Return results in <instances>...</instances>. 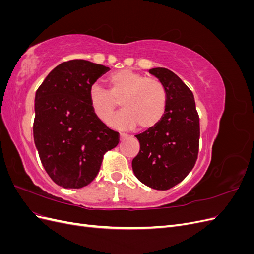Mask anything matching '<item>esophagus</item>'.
<instances>
[{
  "mask_svg": "<svg viewBox=\"0 0 254 254\" xmlns=\"http://www.w3.org/2000/svg\"><path fill=\"white\" fill-rule=\"evenodd\" d=\"M125 136H127V134H125V133H120V139H121V140L124 139Z\"/></svg>",
  "mask_w": 254,
  "mask_h": 254,
  "instance_id": "34e87169",
  "label": "esophagus"
}]
</instances>
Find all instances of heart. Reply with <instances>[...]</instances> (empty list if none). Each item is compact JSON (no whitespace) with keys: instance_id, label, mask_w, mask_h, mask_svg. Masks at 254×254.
<instances>
[{"instance_id":"obj_1","label":"heart","mask_w":254,"mask_h":254,"mask_svg":"<svg viewBox=\"0 0 254 254\" xmlns=\"http://www.w3.org/2000/svg\"><path fill=\"white\" fill-rule=\"evenodd\" d=\"M109 90L94 84L89 90V105L95 117L108 123L121 102L124 108L110 124L115 127H134L147 130L159 124L167 107L164 84L156 78L146 77L124 68L108 77Z\"/></svg>"}]
</instances>
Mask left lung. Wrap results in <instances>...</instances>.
<instances>
[{"mask_svg":"<svg viewBox=\"0 0 254 254\" xmlns=\"http://www.w3.org/2000/svg\"><path fill=\"white\" fill-rule=\"evenodd\" d=\"M149 73L164 84L167 107L158 125L135 135L140 151L132 160V170L145 186L165 190L193 170L200 127L194 95L187 84L164 67L150 68Z\"/></svg>","mask_w":254,"mask_h":254,"instance_id":"left-lung-1","label":"left lung"}]
</instances>
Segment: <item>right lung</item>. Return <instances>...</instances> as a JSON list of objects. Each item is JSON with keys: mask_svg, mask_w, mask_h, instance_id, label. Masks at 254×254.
I'll return each mask as SVG.
<instances>
[{"mask_svg": "<svg viewBox=\"0 0 254 254\" xmlns=\"http://www.w3.org/2000/svg\"><path fill=\"white\" fill-rule=\"evenodd\" d=\"M110 70L88 60L60 64L45 77L35 97L34 141L51 179L64 189L93 181L105 153L120 134L92 112L89 90Z\"/></svg>", "mask_w": 254, "mask_h": 254, "instance_id": "add662e5", "label": "right lung"}]
</instances>
